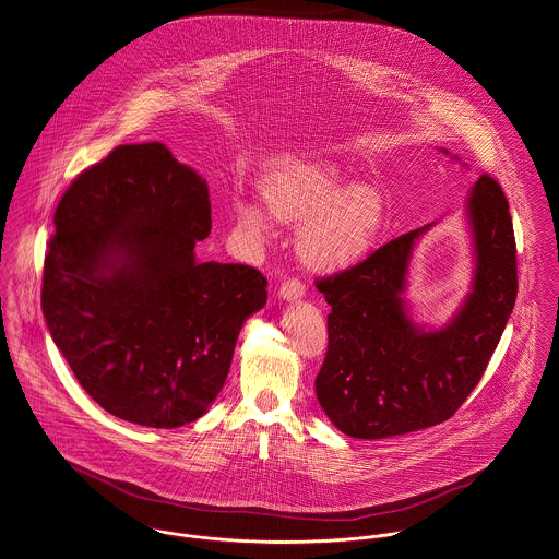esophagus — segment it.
<instances>
[{
	"label": "esophagus",
	"mask_w": 559,
	"mask_h": 559,
	"mask_svg": "<svg viewBox=\"0 0 559 559\" xmlns=\"http://www.w3.org/2000/svg\"><path fill=\"white\" fill-rule=\"evenodd\" d=\"M278 296H281L283 300L298 301L306 296V287L301 285L298 278H289V281H285V283L281 285Z\"/></svg>",
	"instance_id": "obj_1"
}]
</instances>
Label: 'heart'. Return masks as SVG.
I'll list each match as a JSON object with an SVG mask.
<instances>
[{"mask_svg": "<svg viewBox=\"0 0 559 559\" xmlns=\"http://www.w3.org/2000/svg\"><path fill=\"white\" fill-rule=\"evenodd\" d=\"M261 198L276 218L300 225L301 255L323 270H338L364 258L381 227L383 202L377 191L344 182L325 164H276L261 180ZM238 223L251 234L272 227L255 202L236 204Z\"/></svg>", "mask_w": 559, "mask_h": 559, "instance_id": "b5f03b06", "label": "heart"}]
</instances>
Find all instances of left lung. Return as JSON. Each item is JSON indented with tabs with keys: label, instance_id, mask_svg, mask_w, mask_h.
<instances>
[{
	"label": "left lung",
	"instance_id": "8db88e82",
	"mask_svg": "<svg viewBox=\"0 0 559 559\" xmlns=\"http://www.w3.org/2000/svg\"><path fill=\"white\" fill-rule=\"evenodd\" d=\"M474 283L457 314L421 330L402 298L417 238L389 240L359 263L317 278L332 306L317 400L353 438L377 440L447 421L480 381L516 300V247L509 202L487 174L468 198Z\"/></svg>",
	"mask_w": 559,
	"mask_h": 559
}]
</instances>
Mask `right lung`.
I'll return each mask as SVG.
<instances>
[{"label":"right lung","mask_w":559,"mask_h":559,"mask_svg":"<svg viewBox=\"0 0 559 559\" xmlns=\"http://www.w3.org/2000/svg\"><path fill=\"white\" fill-rule=\"evenodd\" d=\"M52 221L43 312L76 381L138 426L200 419L267 300L255 267L195 261L211 234L206 180L162 142L123 144L79 174Z\"/></svg>","instance_id":"obj_1"}]
</instances>
